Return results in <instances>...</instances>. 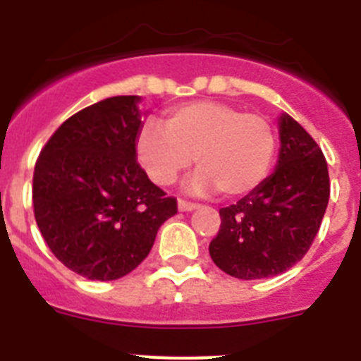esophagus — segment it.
<instances>
[{
  "mask_svg": "<svg viewBox=\"0 0 361 361\" xmlns=\"http://www.w3.org/2000/svg\"><path fill=\"white\" fill-rule=\"evenodd\" d=\"M177 208H178V212H195V209H199V204L186 202V200H178Z\"/></svg>",
  "mask_w": 361,
  "mask_h": 361,
  "instance_id": "1",
  "label": "esophagus"
}]
</instances>
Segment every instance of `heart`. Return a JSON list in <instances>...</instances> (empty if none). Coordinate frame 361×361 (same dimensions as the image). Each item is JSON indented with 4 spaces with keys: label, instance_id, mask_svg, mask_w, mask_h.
<instances>
[{
    "label": "heart",
    "instance_id": "b5f03b06",
    "mask_svg": "<svg viewBox=\"0 0 361 361\" xmlns=\"http://www.w3.org/2000/svg\"><path fill=\"white\" fill-rule=\"evenodd\" d=\"M137 161L157 186H170L195 157L199 170L186 180L195 195L220 190L240 197L266 180L276 137L269 121L219 101L171 108L164 128L146 123L135 137Z\"/></svg>",
    "mask_w": 361,
    "mask_h": 361
}]
</instances>
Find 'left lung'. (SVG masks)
I'll use <instances>...</instances> for the list:
<instances>
[{
    "label": "left lung",
    "instance_id": "left-lung-1",
    "mask_svg": "<svg viewBox=\"0 0 361 361\" xmlns=\"http://www.w3.org/2000/svg\"><path fill=\"white\" fill-rule=\"evenodd\" d=\"M280 149L273 173L244 199L220 209L209 244L216 267L242 280L276 276L304 258L329 202L324 153L291 116L279 117Z\"/></svg>",
    "mask_w": 361,
    "mask_h": 361
}]
</instances>
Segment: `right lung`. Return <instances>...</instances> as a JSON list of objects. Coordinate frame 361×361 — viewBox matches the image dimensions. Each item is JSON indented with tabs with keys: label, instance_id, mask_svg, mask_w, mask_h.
Instances as JSON below:
<instances>
[{
	"label": "right lung",
	"instance_id": "1",
	"mask_svg": "<svg viewBox=\"0 0 361 361\" xmlns=\"http://www.w3.org/2000/svg\"><path fill=\"white\" fill-rule=\"evenodd\" d=\"M139 103V95H116L73 114L34 168L37 228L57 260L88 280L128 275L177 213V200L137 162Z\"/></svg>",
	"mask_w": 361,
	"mask_h": 361
}]
</instances>
